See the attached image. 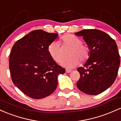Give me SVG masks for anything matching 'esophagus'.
Segmentation results:
<instances>
[{
    "instance_id": "34e87169",
    "label": "esophagus",
    "mask_w": 121,
    "mask_h": 121,
    "mask_svg": "<svg viewBox=\"0 0 121 121\" xmlns=\"http://www.w3.org/2000/svg\"><path fill=\"white\" fill-rule=\"evenodd\" d=\"M72 70H70V69H66V70H65V72H66V73H70V72H71Z\"/></svg>"
}]
</instances>
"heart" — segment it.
<instances>
[{"instance_id": "1", "label": "heart", "mask_w": 121, "mask_h": 121, "mask_svg": "<svg viewBox=\"0 0 121 121\" xmlns=\"http://www.w3.org/2000/svg\"><path fill=\"white\" fill-rule=\"evenodd\" d=\"M64 45L71 48L69 52V59L63 61L61 64L67 68H73L80 64V61L84 62L89 59L91 55L89 47L83 44L82 40L72 34H66L61 39ZM50 56L56 62H60L63 59L61 47L59 41H53L48 47Z\"/></svg>"}]
</instances>
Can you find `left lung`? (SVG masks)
<instances>
[{"mask_svg": "<svg viewBox=\"0 0 121 121\" xmlns=\"http://www.w3.org/2000/svg\"><path fill=\"white\" fill-rule=\"evenodd\" d=\"M82 36L91 50L83 67L77 68L80 78L77 86L90 95L100 94L113 84L120 65L117 45L109 35L98 30H84L76 33Z\"/></svg>", "mask_w": 121, "mask_h": 121, "instance_id": "obj_1", "label": "left lung"}]
</instances>
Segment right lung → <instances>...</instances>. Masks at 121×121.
<instances>
[{"instance_id":"add662e5","label":"right lung","mask_w":121,"mask_h":121,"mask_svg":"<svg viewBox=\"0 0 121 121\" xmlns=\"http://www.w3.org/2000/svg\"><path fill=\"white\" fill-rule=\"evenodd\" d=\"M57 34L41 30H32L12 47L9 68L13 83L23 93L34 99L51 94L57 86V77L62 68L53 60L48 47Z\"/></svg>"}]
</instances>
